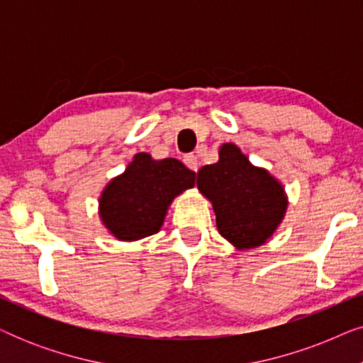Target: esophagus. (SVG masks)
Masks as SVG:
<instances>
[{
	"mask_svg": "<svg viewBox=\"0 0 363 363\" xmlns=\"http://www.w3.org/2000/svg\"><path fill=\"white\" fill-rule=\"evenodd\" d=\"M183 162H185V165L190 168L191 172H198V167H200V162H198V157L196 155H186L183 158Z\"/></svg>",
	"mask_w": 363,
	"mask_h": 363,
	"instance_id": "esophagus-1",
	"label": "esophagus"
}]
</instances>
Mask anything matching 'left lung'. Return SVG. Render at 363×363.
Returning a JSON list of instances; mask_svg holds the SVG:
<instances>
[{
	"instance_id": "left-lung-1",
	"label": "left lung",
	"mask_w": 363,
	"mask_h": 363,
	"mask_svg": "<svg viewBox=\"0 0 363 363\" xmlns=\"http://www.w3.org/2000/svg\"><path fill=\"white\" fill-rule=\"evenodd\" d=\"M196 186L211 201L220 235L236 250L264 245L284 220V188L235 143H223L220 160L200 168Z\"/></svg>"
}]
</instances>
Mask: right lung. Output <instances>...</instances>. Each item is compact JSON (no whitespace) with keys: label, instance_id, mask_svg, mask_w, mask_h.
Masks as SVG:
<instances>
[{"label":"right lung","instance_id":"1","mask_svg":"<svg viewBox=\"0 0 363 363\" xmlns=\"http://www.w3.org/2000/svg\"><path fill=\"white\" fill-rule=\"evenodd\" d=\"M196 173L177 158L153 160L142 152L99 198V216L112 236L137 241L160 231L173 198L195 186Z\"/></svg>","mask_w":363,"mask_h":363}]
</instances>
